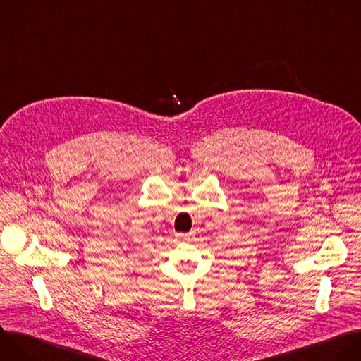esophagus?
I'll use <instances>...</instances> for the list:
<instances>
[{
	"mask_svg": "<svg viewBox=\"0 0 361 361\" xmlns=\"http://www.w3.org/2000/svg\"><path fill=\"white\" fill-rule=\"evenodd\" d=\"M183 236H184V238H187V236H190V235H183Z\"/></svg>",
	"mask_w": 361,
	"mask_h": 361,
	"instance_id": "34e87169",
	"label": "esophagus"
}]
</instances>
